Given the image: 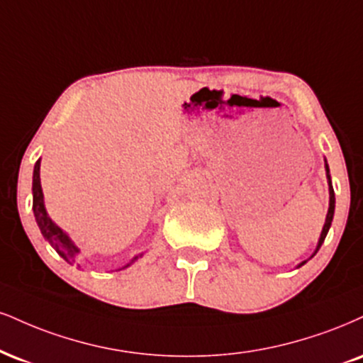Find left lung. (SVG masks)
Returning a JSON list of instances; mask_svg holds the SVG:
<instances>
[{"label":"left lung","mask_w":363,"mask_h":363,"mask_svg":"<svg viewBox=\"0 0 363 363\" xmlns=\"http://www.w3.org/2000/svg\"><path fill=\"white\" fill-rule=\"evenodd\" d=\"M325 170H326V179H328V191H330V206H328V213H326V220H325V225H323V230H321V235H320V240H318V245L314 248L313 255L309 257V259H313L314 255H316L318 250H320L323 242H325L326 235H328L330 231V226H331V221H333V215H335V191H333V184H331V176H330V167H328V162H326L325 159ZM308 259V260H309ZM308 260H303L301 264H298V267H303L304 264H306Z\"/></svg>","instance_id":"8db88e82"}]
</instances>
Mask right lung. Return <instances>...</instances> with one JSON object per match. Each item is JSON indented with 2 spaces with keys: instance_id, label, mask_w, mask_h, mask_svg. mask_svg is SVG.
Listing matches in <instances>:
<instances>
[{
  "instance_id": "obj_1",
  "label": "right lung",
  "mask_w": 363,
  "mask_h": 363,
  "mask_svg": "<svg viewBox=\"0 0 363 363\" xmlns=\"http://www.w3.org/2000/svg\"><path fill=\"white\" fill-rule=\"evenodd\" d=\"M32 193H33V215H35V221H37L38 228H40L43 238L47 240V242L50 243L52 248L59 253L62 259L67 262V264L71 265H77V267H81L79 265V248H77L76 243L72 242L71 237H69L65 231L60 228V226H57L54 221H52V218L49 216V213H47L45 209V201H43V193H42V184H40V159L35 162V167H33V184H32ZM145 255V252H140L137 255L133 257L132 260H128L123 267L116 269V270H123L126 267H130V265L135 264L138 259H142V257Z\"/></svg>"
}]
</instances>
